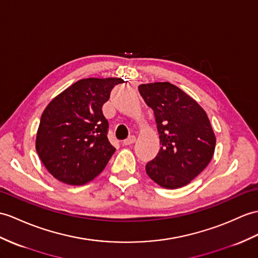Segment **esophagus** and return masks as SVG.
Masks as SVG:
<instances>
[{"label": "esophagus", "mask_w": 258, "mask_h": 258, "mask_svg": "<svg viewBox=\"0 0 258 258\" xmlns=\"http://www.w3.org/2000/svg\"><path fill=\"white\" fill-rule=\"evenodd\" d=\"M135 141H136V137L135 136H130L128 139H126L125 141H123V145H125V146H128V145H132V144H134L135 143Z\"/></svg>", "instance_id": "esophagus-1"}]
</instances>
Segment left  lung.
I'll use <instances>...</instances> for the list:
<instances>
[{
    "instance_id": "8db88e82",
    "label": "left lung",
    "mask_w": 258,
    "mask_h": 258,
    "mask_svg": "<svg viewBox=\"0 0 258 258\" xmlns=\"http://www.w3.org/2000/svg\"><path fill=\"white\" fill-rule=\"evenodd\" d=\"M139 91L154 111L161 147L146 164L148 177L166 189L188 184L210 163L215 135L205 110L169 82L141 85Z\"/></svg>"
}]
</instances>
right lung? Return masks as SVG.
<instances>
[{"mask_svg": "<svg viewBox=\"0 0 258 258\" xmlns=\"http://www.w3.org/2000/svg\"><path fill=\"white\" fill-rule=\"evenodd\" d=\"M119 78H88L66 89L46 106L36 151L47 170L67 184H85L105 168L115 148L107 140L102 106Z\"/></svg>", "mask_w": 258, "mask_h": 258, "instance_id": "1", "label": "right lung"}]
</instances>
